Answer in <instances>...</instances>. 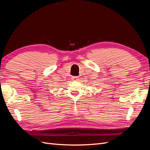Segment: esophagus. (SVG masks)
I'll return each mask as SVG.
<instances>
[{
	"mask_svg": "<svg viewBox=\"0 0 150 150\" xmlns=\"http://www.w3.org/2000/svg\"><path fill=\"white\" fill-rule=\"evenodd\" d=\"M78 76H72V79L73 81H76V80H78Z\"/></svg>",
	"mask_w": 150,
	"mask_h": 150,
	"instance_id": "1",
	"label": "esophagus"
}]
</instances>
